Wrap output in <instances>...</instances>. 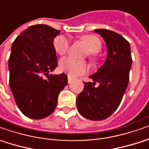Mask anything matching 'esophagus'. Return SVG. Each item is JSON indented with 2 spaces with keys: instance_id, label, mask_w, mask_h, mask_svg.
I'll use <instances>...</instances> for the list:
<instances>
[{
  "instance_id": "esophagus-1",
  "label": "esophagus",
  "mask_w": 149,
  "mask_h": 149,
  "mask_svg": "<svg viewBox=\"0 0 149 149\" xmlns=\"http://www.w3.org/2000/svg\"><path fill=\"white\" fill-rule=\"evenodd\" d=\"M73 79H73L72 77L68 76V84H70V83L73 81Z\"/></svg>"
}]
</instances>
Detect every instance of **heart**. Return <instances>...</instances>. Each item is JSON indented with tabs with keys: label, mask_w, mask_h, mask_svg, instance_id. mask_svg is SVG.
Listing matches in <instances>:
<instances>
[{
	"label": "heart",
	"mask_w": 149,
	"mask_h": 149,
	"mask_svg": "<svg viewBox=\"0 0 149 149\" xmlns=\"http://www.w3.org/2000/svg\"><path fill=\"white\" fill-rule=\"evenodd\" d=\"M88 49V55L92 59L95 58V53H98L101 49V42L100 39L93 35H87L81 37ZM53 48L57 54L63 56L68 52L70 42L64 36H57L53 40ZM59 68L61 71L67 73L70 76H79L88 70V64L83 61H78L71 57H65L59 61Z\"/></svg>",
	"instance_id": "heart-1"
}]
</instances>
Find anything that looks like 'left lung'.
<instances>
[{"label":"left lung","instance_id":"left-lung-1","mask_svg":"<svg viewBox=\"0 0 149 149\" xmlns=\"http://www.w3.org/2000/svg\"><path fill=\"white\" fill-rule=\"evenodd\" d=\"M107 46V58L95 74L84 82V88L77 96V109L85 118L100 121L107 118L119 106L129 83L132 65L129 42L121 35L106 29H96ZM96 82L99 86L96 87Z\"/></svg>","mask_w":149,"mask_h":149}]
</instances>
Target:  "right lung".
I'll list each match as a JSON object with an SVG mask.
<instances>
[{
	"label": "right lung",
	"instance_id": "add662e5",
	"mask_svg": "<svg viewBox=\"0 0 149 149\" xmlns=\"http://www.w3.org/2000/svg\"><path fill=\"white\" fill-rule=\"evenodd\" d=\"M60 32L45 24L31 26L11 47L10 89L19 109L31 119L45 118L54 111L58 95L68 82L65 74H49L57 66L53 43Z\"/></svg>",
	"mask_w": 149,
	"mask_h": 149
}]
</instances>
